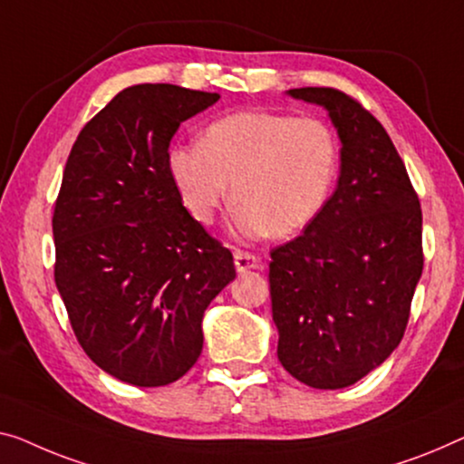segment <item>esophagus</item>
Masks as SVG:
<instances>
[{"label": "esophagus", "instance_id": "obj_1", "mask_svg": "<svg viewBox=\"0 0 464 464\" xmlns=\"http://www.w3.org/2000/svg\"><path fill=\"white\" fill-rule=\"evenodd\" d=\"M233 260H235V268H237L239 275L252 271V268H260V258H258V256H254V254L235 252Z\"/></svg>", "mask_w": 464, "mask_h": 464}]
</instances>
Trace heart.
Here are the masks:
<instances>
[{
  "label": "heart",
  "mask_w": 464,
  "mask_h": 464,
  "mask_svg": "<svg viewBox=\"0 0 464 464\" xmlns=\"http://www.w3.org/2000/svg\"><path fill=\"white\" fill-rule=\"evenodd\" d=\"M169 172L198 223L231 198L237 237H289L313 223L337 175V143L314 119L244 110L214 121L198 145H172Z\"/></svg>",
  "instance_id": "heart-1"
}]
</instances>
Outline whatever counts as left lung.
Returning a JSON list of instances; mask_svg holds the SVG:
<instances>
[{"mask_svg": "<svg viewBox=\"0 0 464 464\" xmlns=\"http://www.w3.org/2000/svg\"><path fill=\"white\" fill-rule=\"evenodd\" d=\"M289 98L327 110L340 179L300 237L268 265L276 356L316 390H342L385 362L402 340L423 273L420 204L402 158L375 116L329 87Z\"/></svg>", "mask_w": 464, "mask_h": 464, "instance_id": "left-lung-1", "label": "left lung"}]
</instances>
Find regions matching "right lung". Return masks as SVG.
Here are the masks:
<instances>
[{
    "label": "right lung",
    "instance_id": "1",
    "mask_svg": "<svg viewBox=\"0 0 464 464\" xmlns=\"http://www.w3.org/2000/svg\"><path fill=\"white\" fill-rule=\"evenodd\" d=\"M218 93L143 82L89 121L53 210L55 287L85 354L137 387L183 377L202 354L208 304L233 254L191 217L169 172L170 140Z\"/></svg>",
    "mask_w": 464,
    "mask_h": 464
}]
</instances>
